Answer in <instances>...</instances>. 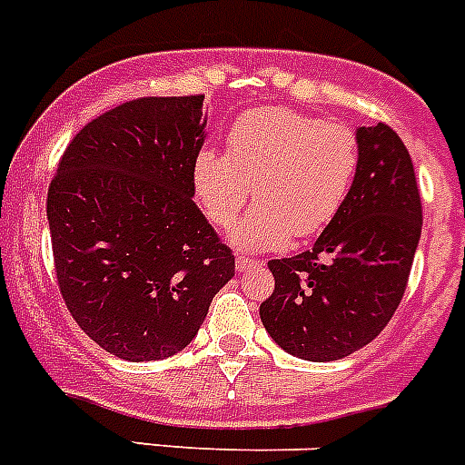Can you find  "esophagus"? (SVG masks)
Listing matches in <instances>:
<instances>
[{"mask_svg": "<svg viewBox=\"0 0 465 465\" xmlns=\"http://www.w3.org/2000/svg\"><path fill=\"white\" fill-rule=\"evenodd\" d=\"M262 262L258 261V258H252V256H237L235 258V268L237 272H252V270L261 268Z\"/></svg>", "mask_w": 465, "mask_h": 465, "instance_id": "34e87169", "label": "esophagus"}]
</instances>
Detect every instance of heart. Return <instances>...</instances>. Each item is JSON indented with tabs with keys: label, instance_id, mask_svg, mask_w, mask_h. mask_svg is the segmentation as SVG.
Segmentation results:
<instances>
[{
	"label": "heart",
	"instance_id": "obj_1",
	"mask_svg": "<svg viewBox=\"0 0 465 465\" xmlns=\"http://www.w3.org/2000/svg\"><path fill=\"white\" fill-rule=\"evenodd\" d=\"M361 165L359 139L340 123H323L286 106L246 111L232 123L225 155L203 151L193 165L197 203L216 228H232L253 188L258 204L235 244L252 252L312 237L347 204Z\"/></svg>",
	"mask_w": 465,
	"mask_h": 465
}]
</instances>
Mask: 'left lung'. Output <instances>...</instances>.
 <instances>
[{"mask_svg": "<svg viewBox=\"0 0 465 465\" xmlns=\"http://www.w3.org/2000/svg\"><path fill=\"white\" fill-rule=\"evenodd\" d=\"M361 165L342 212L312 249L268 262L274 291L261 305L270 338L305 361L354 354L391 322L421 235L412 158L391 127L356 130Z\"/></svg>", "mask_w": 465, "mask_h": 465, "instance_id": "obj_1", "label": "left lung"}]
</instances>
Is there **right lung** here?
I'll use <instances>...</instances> for the list:
<instances>
[{"label":"right lung","mask_w":465,"mask_h":465,"mask_svg":"<svg viewBox=\"0 0 465 465\" xmlns=\"http://www.w3.org/2000/svg\"><path fill=\"white\" fill-rule=\"evenodd\" d=\"M204 94L139 97L93 118L48 186L55 277L90 340L158 361L197 335L235 256L193 203Z\"/></svg>","instance_id":"add662e5"}]
</instances>
